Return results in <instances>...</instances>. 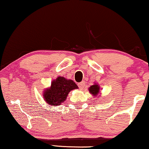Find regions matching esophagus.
Here are the masks:
<instances>
[{"instance_id": "34e87169", "label": "esophagus", "mask_w": 149, "mask_h": 149, "mask_svg": "<svg viewBox=\"0 0 149 149\" xmlns=\"http://www.w3.org/2000/svg\"><path fill=\"white\" fill-rule=\"evenodd\" d=\"M78 86H79V88H80L81 90H83V89H84V87H85V82L82 81V82L79 83V84H78Z\"/></svg>"}]
</instances>
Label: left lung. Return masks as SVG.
I'll list each match as a JSON object with an SVG mask.
<instances>
[{
	"instance_id": "left-lung-1",
	"label": "left lung",
	"mask_w": 149,
	"mask_h": 149,
	"mask_svg": "<svg viewBox=\"0 0 149 149\" xmlns=\"http://www.w3.org/2000/svg\"><path fill=\"white\" fill-rule=\"evenodd\" d=\"M88 90L90 94H92L94 96H96L100 92V86L98 84H95L93 86H90Z\"/></svg>"
}]
</instances>
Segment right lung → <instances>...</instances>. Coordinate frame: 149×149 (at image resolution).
Segmentation results:
<instances>
[{"label":"right lung","instance_id":"add662e5","mask_svg":"<svg viewBox=\"0 0 149 149\" xmlns=\"http://www.w3.org/2000/svg\"><path fill=\"white\" fill-rule=\"evenodd\" d=\"M77 88L78 86L72 80L58 77L52 81L51 87L44 90V100L50 105H60L66 99L69 92Z\"/></svg>","mask_w":149,"mask_h":149}]
</instances>
